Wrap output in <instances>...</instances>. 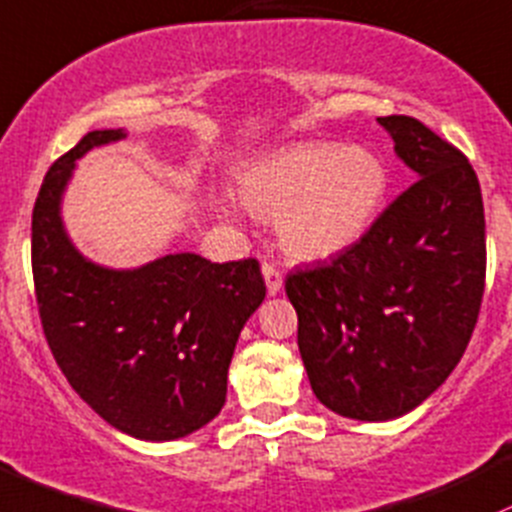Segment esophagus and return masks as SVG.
<instances>
[{
    "instance_id": "obj_1",
    "label": "esophagus",
    "mask_w": 512,
    "mask_h": 512,
    "mask_svg": "<svg viewBox=\"0 0 512 512\" xmlns=\"http://www.w3.org/2000/svg\"><path fill=\"white\" fill-rule=\"evenodd\" d=\"M261 273H263V278H266L268 295H278L280 288H283V276H280L278 268L273 266V263H263Z\"/></svg>"
}]
</instances>
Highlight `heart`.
Here are the masks:
<instances>
[{
  "label": "heart",
  "instance_id": "heart-1",
  "mask_svg": "<svg viewBox=\"0 0 512 512\" xmlns=\"http://www.w3.org/2000/svg\"><path fill=\"white\" fill-rule=\"evenodd\" d=\"M388 183L386 163L371 148L310 141L249 163L236 195L258 217L278 219L285 254L324 261L371 232Z\"/></svg>",
  "mask_w": 512,
  "mask_h": 512
}]
</instances>
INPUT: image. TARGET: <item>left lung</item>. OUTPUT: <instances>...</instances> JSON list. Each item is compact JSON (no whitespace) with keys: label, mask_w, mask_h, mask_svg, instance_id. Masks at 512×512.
<instances>
[{"label":"left lung","mask_w":512,"mask_h":512,"mask_svg":"<svg viewBox=\"0 0 512 512\" xmlns=\"http://www.w3.org/2000/svg\"><path fill=\"white\" fill-rule=\"evenodd\" d=\"M378 124L417 180L359 244L285 278L317 400L364 422L395 420L447 381L486 285V219L469 158L412 117Z\"/></svg>","instance_id":"1"}]
</instances>
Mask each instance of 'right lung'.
Listing matches in <instances>:
<instances>
[{"label": "right lung", "mask_w": 512, "mask_h": 512, "mask_svg": "<svg viewBox=\"0 0 512 512\" xmlns=\"http://www.w3.org/2000/svg\"><path fill=\"white\" fill-rule=\"evenodd\" d=\"M124 136L90 131L43 178L31 219L36 302L75 393L117 430L170 442L219 415L236 339L266 298V283L256 258L166 254L114 271L75 249L60 219L75 161Z\"/></svg>", "instance_id": "add662e5"}]
</instances>
